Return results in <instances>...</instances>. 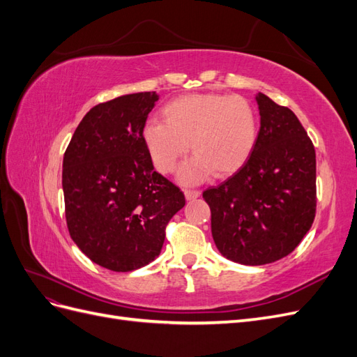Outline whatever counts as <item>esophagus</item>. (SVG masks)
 <instances>
[{"label":"esophagus","instance_id":"esophagus-1","mask_svg":"<svg viewBox=\"0 0 357 357\" xmlns=\"http://www.w3.org/2000/svg\"><path fill=\"white\" fill-rule=\"evenodd\" d=\"M199 195H201V192L197 190V189H186V190H185V197H186L188 201L197 199Z\"/></svg>","mask_w":357,"mask_h":357}]
</instances>
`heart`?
Returning <instances> with one entry per match:
<instances>
[{
	"instance_id": "obj_1",
	"label": "heart",
	"mask_w": 357,
	"mask_h": 357,
	"mask_svg": "<svg viewBox=\"0 0 357 357\" xmlns=\"http://www.w3.org/2000/svg\"><path fill=\"white\" fill-rule=\"evenodd\" d=\"M164 121L150 119L143 126V142L160 172H171L190 150L195 156L178 169L183 183H197L211 172L229 176L238 169L257 139V116L240 95L190 93L167 102Z\"/></svg>"
}]
</instances>
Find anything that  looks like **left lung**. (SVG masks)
I'll return each instance as SVG.
<instances>
[{
	"mask_svg": "<svg viewBox=\"0 0 357 357\" xmlns=\"http://www.w3.org/2000/svg\"><path fill=\"white\" fill-rule=\"evenodd\" d=\"M256 144L244 165L204 190L218 250L232 262L265 265L296 248L316 215V152L287 107L256 95Z\"/></svg>",
	"mask_w": 357,
	"mask_h": 357,
	"instance_id": "8db88e82",
	"label": "left lung"
}]
</instances>
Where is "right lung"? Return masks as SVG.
Returning <instances> with one entry per match:
<instances>
[{"mask_svg": "<svg viewBox=\"0 0 357 357\" xmlns=\"http://www.w3.org/2000/svg\"><path fill=\"white\" fill-rule=\"evenodd\" d=\"M158 100L156 92H138L95 105L63 155L71 238L110 271H134L155 261L165 226L186 204L183 192L153 169L143 142V126Z\"/></svg>", "mask_w": 357, "mask_h": 357, "instance_id": "obj_1", "label": "right lung"}]
</instances>
